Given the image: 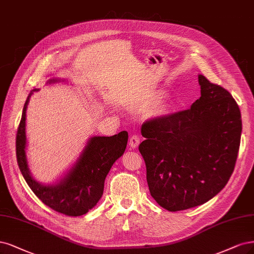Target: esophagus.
I'll return each mask as SVG.
<instances>
[{
	"label": "esophagus",
	"mask_w": 254,
	"mask_h": 254,
	"mask_svg": "<svg viewBox=\"0 0 254 254\" xmlns=\"http://www.w3.org/2000/svg\"><path fill=\"white\" fill-rule=\"evenodd\" d=\"M139 141H141V138H139L138 135L136 134H132L130 136V139H129V146L131 148H133V149H135V148L138 146L139 144Z\"/></svg>",
	"instance_id": "1"
}]
</instances>
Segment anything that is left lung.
<instances>
[{
  "mask_svg": "<svg viewBox=\"0 0 254 254\" xmlns=\"http://www.w3.org/2000/svg\"><path fill=\"white\" fill-rule=\"evenodd\" d=\"M190 109L148 121L138 150L151 196L168 211L199 206L228 183L241 143V111L223 87L198 74Z\"/></svg>",
  "mask_w": 254,
  "mask_h": 254,
  "instance_id": "8db88e82",
  "label": "left lung"
}]
</instances>
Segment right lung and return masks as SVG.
<instances>
[{
  "label": "right lung",
  "mask_w": 254,
  "mask_h": 254,
  "mask_svg": "<svg viewBox=\"0 0 254 254\" xmlns=\"http://www.w3.org/2000/svg\"><path fill=\"white\" fill-rule=\"evenodd\" d=\"M67 82L65 78H50L47 84ZM33 89L25 102L22 119L16 133V160L23 177L42 202L54 210L69 216H80L98 204L103 195L104 183L112 165L124 154L128 132L121 131L112 136H91L83 151L62 177L52 184L34 179L26 153V110Z\"/></svg>",
  "instance_id": "1"
}]
</instances>
